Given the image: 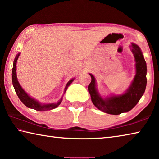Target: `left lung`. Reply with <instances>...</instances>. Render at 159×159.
Instances as JSON below:
<instances>
[{"label":"left lung","mask_w":159,"mask_h":159,"mask_svg":"<svg viewBox=\"0 0 159 159\" xmlns=\"http://www.w3.org/2000/svg\"><path fill=\"white\" fill-rule=\"evenodd\" d=\"M131 52L134 57L136 74L129 88L122 94H112L102 98L97 89L96 80L91 76V82L88 89L93 105L102 112L110 115H120L129 112L134 107L144 93L147 86V64L142 50L137 44L131 43Z\"/></svg>","instance_id":"left-lung-1"}]
</instances>
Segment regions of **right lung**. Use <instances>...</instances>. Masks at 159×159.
<instances>
[{
	"instance_id": "1",
	"label": "right lung",
	"mask_w": 159,
	"mask_h": 159,
	"mask_svg": "<svg viewBox=\"0 0 159 159\" xmlns=\"http://www.w3.org/2000/svg\"><path fill=\"white\" fill-rule=\"evenodd\" d=\"M20 55V53H18L16 55V58H15L13 64H12V85H13L15 90H16V94L18 96L19 99L21 100L22 102L27 106V107L31 108V109L36 110L37 111H46V110H53L54 108L57 107L59 105L61 104L63 100V96L61 98V99L58 100L57 102H52V103H41L37 100L34 98H32L30 95H29L27 93L25 92V90L22 89V86L20 84V83L17 80V73H16V64L17 61L18 59V57ZM74 78L69 80L67 83L66 86H65L64 95L66 93L68 87L71 84V83L74 80Z\"/></svg>"
}]
</instances>
